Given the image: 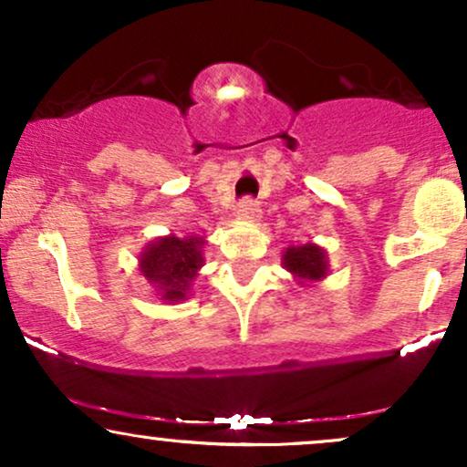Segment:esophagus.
Wrapping results in <instances>:
<instances>
[{
    "instance_id": "34e87169",
    "label": "esophagus",
    "mask_w": 467,
    "mask_h": 467,
    "mask_svg": "<svg viewBox=\"0 0 467 467\" xmlns=\"http://www.w3.org/2000/svg\"><path fill=\"white\" fill-rule=\"evenodd\" d=\"M259 203L254 200H250V197H245V200L239 202L237 206V219H244V222H254L256 217H259Z\"/></svg>"
}]
</instances>
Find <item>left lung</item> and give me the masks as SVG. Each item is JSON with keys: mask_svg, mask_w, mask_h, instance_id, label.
Instances as JSON below:
<instances>
[{"mask_svg": "<svg viewBox=\"0 0 467 467\" xmlns=\"http://www.w3.org/2000/svg\"><path fill=\"white\" fill-rule=\"evenodd\" d=\"M283 267H285L301 287H309L312 283L323 281L327 272H329L327 252L316 244L289 245L283 252Z\"/></svg>", "mask_w": 467, "mask_h": 467, "instance_id": "left-lung-1", "label": "left lung"}]
</instances>
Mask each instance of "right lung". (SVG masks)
Returning a JSON list of instances; mask_svg holds the SVG:
<instances>
[{"mask_svg":"<svg viewBox=\"0 0 467 467\" xmlns=\"http://www.w3.org/2000/svg\"><path fill=\"white\" fill-rule=\"evenodd\" d=\"M203 239L195 237H160L151 241L140 254V272L149 285L155 287L164 303L184 301L191 292L197 272L202 270Z\"/></svg>","mask_w":467,"mask_h":467,"instance_id":"obj_1","label":"right lung"}]
</instances>
